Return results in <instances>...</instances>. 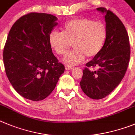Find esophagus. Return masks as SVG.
Masks as SVG:
<instances>
[{"label": "esophagus", "mask_w": 135, "mask_h": 135, "mask_svg": "<svg viewBox=\"0 0 135 135\" xmlns=\"http://www.w3.org/2000/svg\"><path fill=\"white\" fill-rule=\"evenodd\" d=\"M75 68L74 67H72V66H65V69L67 70H73V69H74Z\"/></svg>", "instance_id": "esophagus-1"}]
</instances>
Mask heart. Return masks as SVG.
Returning <instances> with one entry per match:
<instances>
[{"mask_svg":"<svg viewBox=\"0 0 135 135\" xmlns=\"http://www.w3.org/2000/svg\"><path fill=\"white\" fill-rule=\"evenodd\" d=\"M107 28L100 21L83 17L69 21L62 27V32L52 31L49 43L58 55L64 56L71 47L74 51L64 59L65 64L74 66L85 59H91L99 54L107 38Z\"/></svg>","mask_w":135,"mask_h":135,"instance_id":"heart-1","label":"heart"}]
</instances>
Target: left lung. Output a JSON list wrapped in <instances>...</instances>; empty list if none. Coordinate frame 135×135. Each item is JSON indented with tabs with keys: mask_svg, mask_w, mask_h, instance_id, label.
Here are the masks:
<instances>
[{
	"mask_svg": "<svg viewBox=\"0 0 135 135\" xmlns=\"http://www.w3.org/2000/svg\"><path fill=\"white\" fill-rule=\"evenodd\" d=\"M97 10L105 13L107 38L97 56L86 64L80 85L91 99H100L108 95L121 82L129 63V37L124 25L114 13L104 7ZM90 68H96L90 71Z\"/></svg>",
	"mask_w": 135,
	"mask_h": 135,
	"instance_id": "1",
	"label": "left lung"
}]
</instances>
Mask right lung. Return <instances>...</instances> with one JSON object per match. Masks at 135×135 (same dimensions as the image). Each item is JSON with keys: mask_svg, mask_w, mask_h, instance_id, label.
Segmentation results:
<instances>
[{"mask_svg": "<svg viewBox=\"0 0 135 135\" xmlns=\"http://www.w3.org/2000/svg\"><path fill=\"white\" fill-rule=\"evenodd\" d=\"M57 19L50 14L30 13L17 20L8 33L3 50L6 75L15 91L27 99L47 98L65 71L49 43Z\"/></svg>", "mask_w": 135, "mask_h": 135, "instance_id": "right-lung-1", "label": "right lung"}]
</instances>
